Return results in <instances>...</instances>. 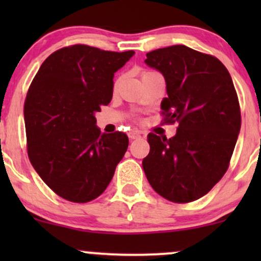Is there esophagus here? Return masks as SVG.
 Returning <instances> with one entry per match:
<instances>
[{"instance_id":"34e87169","label":"esophagus","mask_w":261,"mask_h":261,"mask_svg":"<svg viewBox=\"0 0 261 261\" xmlns=\"http://www.w3.org/2000/svg\"><path fill=\"white\" fill-rule=\"evenodd\" d=\"M128 137H130L131 140H137L141 137V134L139 131H130V133H128Z\"/></svg>"}]
</instances>
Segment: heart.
Returning a JSON list of instances; mask_svg holds the SVG:
<instances>
[{
  "instance_id": "b5f03b06",
  "label": "heart",
  "mask_w": 261,
  "mask_h": 261,
  "mask_svg": "<svg viewBox=\"0 0 261 261\" xmlns=\"http://www.w3.org/2000/svg\"><path fill=\"white\" fill-rule=\"evenodd\" d=\"M145 73H147V72H145Z\"/></svg>"
}]
</instances>
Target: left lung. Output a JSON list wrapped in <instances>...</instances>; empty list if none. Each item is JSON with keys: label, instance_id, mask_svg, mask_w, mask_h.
Instances as JSON below:
<instances>
[{"label": "left lung", "instance_id": "8db88e82", "mask_svg": "<svg viewBox=\"0 0 261 261\" xmlns=\"http://www.w3.org/2000/svg\"><path fill=\"white\" fill-rule=\"evenodd\" d=\"M160 71L168 97L161 108L167 122H179L175 136L148 134L142 167L157 194L190 202L208 193L224 175L241 130V109L232 77L220 60L185 45L146 54Z\"/></svg>", "mask_w": 261, "mask_h": 261}]
</instances>
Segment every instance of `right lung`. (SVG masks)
Returning a JSON list of instances; mask_svg holds the SVG:
<instances>
[{
    "mask_svg": "<svg viewBox=\"0 0 261 261\" xmlns=\"http://www.w3.org/2000/svg\"><path fill=\"white\" fill-rule=\"evenodd\" d=\"M135 51L73 45L53 53L24 103L28 155L59 196L88 202L106 190L128 146L125 134H101L95 113L113 98L114 73Z\"/></svg>",
    "mask_w": 261,
    "mask_h": 261,
    "instance_id": "1",
    "label": "right lung"
}]
</instances>
